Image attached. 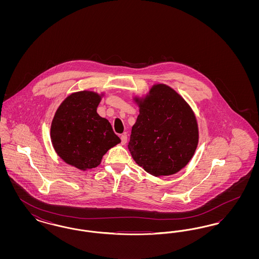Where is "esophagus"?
<instances>
[{
    "label": "esophagus",
    "mask_w": 259,
    "mask_h": 259,
    "mask_svg": "<svg viewBox=\"0 0 259 259\" xmlns=\"http://www.w3.org/2000/svg\"><path fill=\"white\" fill-rule=\"evenodd\" d=\"M120 139H121V144H122V145H125V144L127 143V135H126V134L121 135Z\"/></svg>",
    "instance_id": "34e87169"
}]
</instances>
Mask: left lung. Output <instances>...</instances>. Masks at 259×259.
Here are the masks:
<instances>
[{
  "label": "left lung",
  "mask_w": 259,
  "mask_h": 259,
  "mask_svg": "<svg viewBox=\"0 0 259 259\" xmlns=\"http://www.w3.org/2000/svg\"><path fill=\"white\" fill-rule=\"evenodd\" d=\"M134 100L140 114L128 144L133 159L154 177L181 171L197 148L194 112L185 99L166 84H155L145 98Z\"/></svg>",
  "instance_id": "8db88e82"
}]
</instances>
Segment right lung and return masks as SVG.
<instances>
[{"mask_svg":"<svg viewBox=\"0 0 259 259\" xmlns=\"http://www.w3.org/2000/svg\"><path fill=\"white\" fill-rule=\"evenodd\" d=\"M101 98L92 91L73 93L52 119L50 137L56 153L82 171L97 167L106 152L120 143L109 120L97 113Z\"/></svg>","mask_w":259,"mask_h":259,"instance_id":"add662e5","label":"right lung"}]
</instances>
